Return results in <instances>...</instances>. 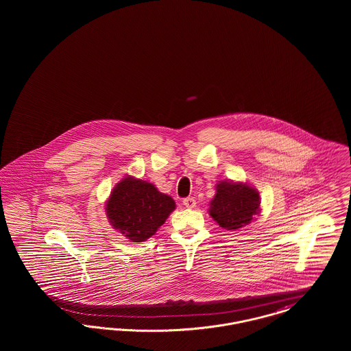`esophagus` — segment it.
<instances>
[{"label":"esophagus","mask_w":351,"mask_h":351,"mask_svg":"<svg viewBox=\"0 0 351 351\" xmlns=\"http://www.w3.org/2000/svg\"><path fill=\"white\" fill-rule=\"evenodd\" d=\"M184 206L188 208V209H192L196 206V200L193 197H186L183 200Z\"/></svg>","instance_id":"esophagus-1"}]
</instances>
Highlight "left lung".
<instances>
[{
    "label": "left lung",
    "instance_id": "left-lung-1",
    "mask_svg": "<svg viewBox=\"0 0 351 351\" xmlns=\"http://www.w3.org/2000/svg\"><path fill=\"white\" fill-rule=\"evenodd\" d=\"M259 193L243 183L221 182L216 196L210 201L209 215L226 230H237L249 225L259 213Z\"/></svg>",
    "mask_w": 351,
    "mask_h": 351
}]
</instances>
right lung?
<instances>
[{
  "label": "right lung",
  "instance_id": "add662e5",
  "mask_svg": "<svg viewBox=\"0 0 351 351\" xmlns=\"http://www.w3.org/2000/svg\"><path fill=\"white\" fill-rule=\"evenodd\" d=\"M171 196L159 192L154 184L123 178L106 202V215L114 229L133 242H143L166 222L175 209Z\"/></svg>",
  "mask_w": 351,
  "mask_h": 351
}]
</instances>
